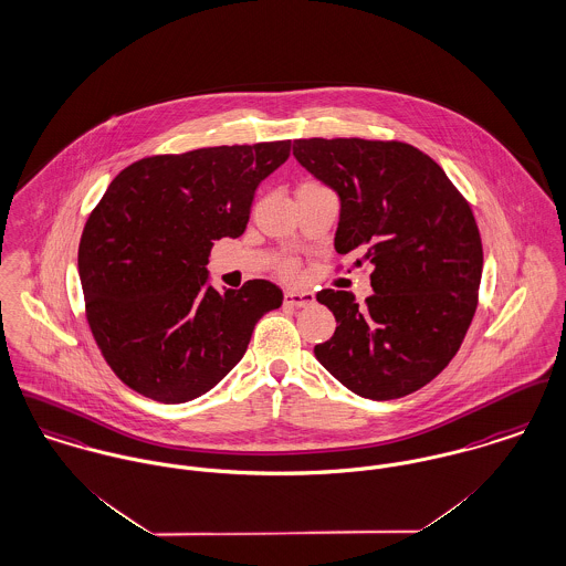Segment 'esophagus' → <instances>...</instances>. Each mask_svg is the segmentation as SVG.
Returning <instances> with one entry per match:
<instances>
[{
	"instance_id": "esophagus-1",
	"label": "esophagus",
	"mask_w": 566,
	"mask_h": 566,
	"mask_svg": "<svg viewBox=\"0 0 566 566\" xmlns=\"http://www.w3.org/2000/svg\"><path fill=\"white\" fill-rule=\"evenodd\" d=\"M313 301L315 298L311 292H296V290H287L283 296V303L287 307H308V305H313Z\"/></svg>"
}]
</instances>
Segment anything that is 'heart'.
I'll return each mask as SVG.
<instances>
[{
    "instance_id": "heart-1",
    "label": "heart",
    "mask_w": 566,
    "mask_h": 566,
    "mask_svg": "<svg viewBox=\"0 0 566 566\" xmlns=\"http://www.w3.org/2000/svg\"><path fill=\"white\" fill-rule=\"evenodd\" d=\"M281 274H283V276H294V274H296V265H294L292 261L283 263V265H281Z\"/></svg>"
}]
</instances>
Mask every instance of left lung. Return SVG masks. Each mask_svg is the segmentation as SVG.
<instances>
[{"label":"left lung","instance_id":"1","mask_svg":"<svg viewBox=\"0 0 566 566\" xmlns=\"http://www.w3.org/2000/svg\"><path fill=\"white\" fill-rule=\"evenodd\" d=\"M294 155L342 199L337 253L374 268L360 307L350 292H317L337 328L315 359L363 398H405L454 359L478 308L473 211L443 168L407 143L301 138Z\"/></svg>","mask_w":566,"mask_h":566}]
</instances>
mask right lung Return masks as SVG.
<instances>
[{
	"mask_svg": "<svg viewBox=\"0 0 566 566\" xmlns=\"http://www.w3.org/2000/svg\"><path fill=\"white\" fill-rule=\"evenodd\" d=\"M292 140L151 155L129 164L91 211L77 251L86 322L109 369L164 405L188 402L244 357L283 292L263 279L220 294L207 259L240 238L259 184Z\"/></svg>",
	"mask_w": 566,
	"mask_h": 566,
	"instance_id": "add662e5",
	"label": "right lung"
}]
</instances>
